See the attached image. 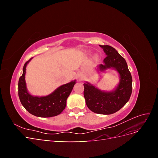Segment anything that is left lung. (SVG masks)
<instances>
[{
  "label": "left lung",
  "instance_id": "left-lung-1",
  "mask_svg": "<svg viewBox=\"0 0 158 158\" xmlns=\"http://www.w3.org/2000/svg\"><path fill=\"white\" fill-rule=\"evenodd\" d=\"M107 55L104 64L99 65V70L115 69L120 74V83L111 92H104L89 83L84 84V96L88 107L98 114H113L120 110L130 99L132 94V79L125 59L116 49L109 45H99Z\"/></svg>",
  "mask_w": 158,
  "mask_h": 158
}]
</instances>
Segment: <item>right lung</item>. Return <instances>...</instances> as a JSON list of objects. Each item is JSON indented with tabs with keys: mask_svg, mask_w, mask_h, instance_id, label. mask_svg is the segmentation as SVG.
I'll return each instance as SVG.
<instances>
[{
	"mask_svg": "<svg viewBox=\"0 0 158 158\" xmlns=\"http://www.w3.org/2000/svg\"><path fill=\"white\" fill-rule=\"evenodd\" d=\"M31 58L23 65V74L18 81V96L22 106L30 113L40 117H51L59 114L64 109L66 99L76 83L73 81L57 88L45 97H33L28 94L25 82L26 67Z\"/></svg>",
	"mask_w": 158,
	"mask_h": 158,
	"instance_id": "right-lung-1",
	"label": "right lung"
}]
</instances>
